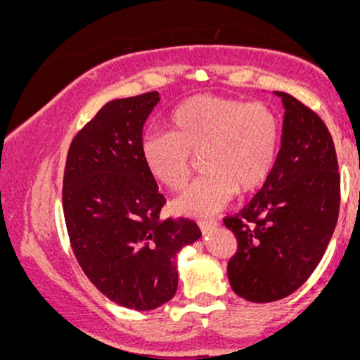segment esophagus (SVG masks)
<instances>
[{"label":"esophagus","instance_id":"obj_1","mask_svg":"<svg viewBox=\"0 0 360 360\" xmlns=\"http://www.w3.org/2000/svg\"><path fill=\"white\" fill-rule=\"evenodd\" d=\"M198 225H200L201 232L208 233V232H212V230L217 229L218 221L217 220H200V221H198Z\"/></svg>","mask_w":360,"mask_h":360}]
</instances>
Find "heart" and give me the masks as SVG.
I'll return each mask as SVG.
<instances>
[{
    "label": "heart",
    "instance_id": "heart-1",
    "mask_svg": "<svg viewBox=\"0 0 360 360\" xmlns=\"http://www.w3.org/2000/svg\"><path fill=\"white\" fill-rule=\"evenodd\" d=\"M171 131L142 139L143 164L171 191H181L201 155L205 174L176 200L189 217H210L229 205L235 193H250L274 169L281 123L264 103H247L218 94H194L169 117Z\"/></svg>",
    "mask_w": 360,
    "mask_h": 360
}]
</instances>
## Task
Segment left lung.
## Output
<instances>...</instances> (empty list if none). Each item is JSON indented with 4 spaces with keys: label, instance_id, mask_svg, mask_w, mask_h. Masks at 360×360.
I'll list each match as a JSON object with an SVG mask.
<instances>
[{
    "label": "left lung",
    "instance_id": "8db88e82",
    "mask_svg": "<svg viewBox=\"0 0 360 360\" xmlns=\"http://www.w3.org/2000/svg\"><path fill=\"white\" fill-rule=\"evenodd\" d=\"M284 106L274 169L240 213L223 218L237 237L230 286L252 303L286 298L315 271L335 230L340 174L328 128L313 110L274 91Z\"/></svg>",
    "mask_w": 360,
    "mask_h": 360
}]
</instances>
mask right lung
Returning <instances> with one entry per match:
<instances>
[{
	"label": "right lung",
	"mask_w": 360,
	"mask_h": 360,
	"mask_svg": "<svg viewBox=\"0 0 360 360\" xmlns=\"http://www.w3.org/2000/svg\"><path fill=\"white\" fill-rule=\"evenodd\" d=\"M143 93L106 103L68 152L62 188L77 262L106 298L148 311L177 289L176 255L201 237L189 218H160L166 198L143 164V123L159 103Z\"/></svg>",
	"instance_id": "right-lung-1"
}]
</instances>
